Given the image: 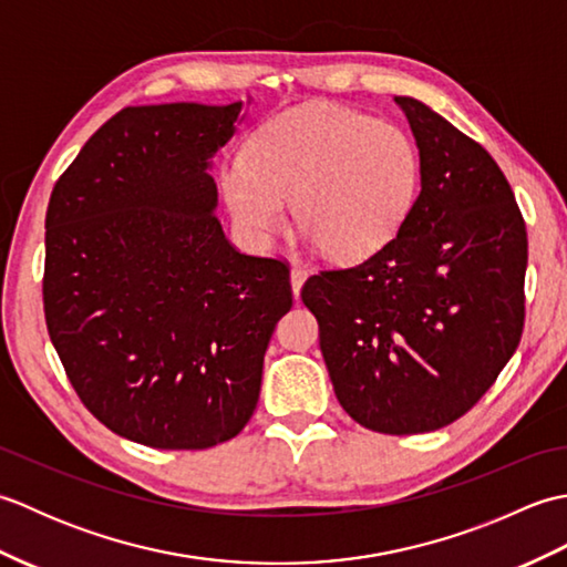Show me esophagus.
Instances as JSON below:
<instances>
[{
	"mask_svg": "<svg viewBox=\"0 0 567 567\" xmlns=\"http://www.w3.org/2000/svg\"><path fill=\"white\" fill-rule=\"evenodd\" d=\"M305 280H307V270L305 268H295L290 270V282H292V295L295 297H299V290H302V285H305Z\"/></svg>",
	"mask_w": 567,
	"mask_h": 567,
	"instance_id": "obj_1",
	"label": "esophagus"
}]
</instances>
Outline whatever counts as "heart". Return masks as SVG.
<instances>
[{
  "label": "heart",
  "instance_id": "b5f03b06",
  "mask_svg": "<svg viewBox=\"0 0 567 567\" xmlns=\"http://www.w3.org/2000/svg\"><path fill=\"white\" fill-rule=\"evenodd\" d=\"M221 195L252 246H270L295 204L309 244L341 262L370 258L412 212L421 163L402 128L333 104L285 112L224 163Z\"/></svg>",
  "mask_w": 567,
  "mask_h": 567
}]
</instances>
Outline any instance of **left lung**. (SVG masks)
I'll return each mask as SVG.
<instances>
[{
  "mask_svg": "<svg viewBox=\"0 0 567 567\" xmlns=\"http://www.w3.org/2000/svg\"><path fill=\"white\" fill-rule=\"evenodd\" d=\"M421 192L375 256L302 287L333 392L360 426L409 436L473 409L524 331L526 224L492 155L424 102L394 97Z\"/></svg>",
  "mask_w": 567,
  "mask_h": 567,
  "instance_id": "obj_1",
  "label": "left lung"
}]
</instances>
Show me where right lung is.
<instances>
[{"instance_id": "add662e5", "label": "right lung", "mask_w": 567, "mask_h": 567, "mask_svg": "<svg viewBox=\"0 0 567 567\" xmlns=\"http://www.w3.org/2000/svg\"><path fill=\"white\" fill-rule=\"evenodd\" d=\"M244 102L126 106L84 143L45 212L43 311L82 404L118 436L202 451L256 412L290 268L236 250L212 158Z\"/></svg>"}]
</instances>
